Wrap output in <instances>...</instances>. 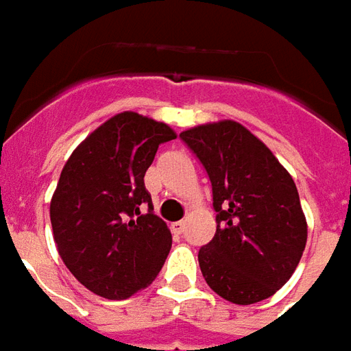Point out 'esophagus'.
Listing matches in <instances>:
<instances>
[{"label": "esophagus", "mask_w": 351, "mask_h": 351, "mask_svg": "<svg viewBox=\"0 0 351 351\" xmlns=\"http://www.w3.org/2000/svg\"><path fill=\"white\" fill-rule=\"evenodd\" d=\"M184 226H186V223H184L182 220H180V221H173V223H171V231H173V235H182V233H184Z\"/></svg>", "instance_id": "1"}]
</instances>
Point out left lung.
<instances>
[{
  "label": "left lung",
  "instance_id": "8db88e82",
  "mask_svg": "<svg viewBox=\"0 0 351 351\" xmlns=\"http://www.w3.org/2000/svg\"><path fill=\"white\" fill-rule=\"evenodd\" d=\"M180 138L213 186L218 226L199 250L206 284L235 304L263 301L291 278L306 244L293 178L233 120L191 128Z\"/></svg>",
  "mask_w": 351,
  "mask_h": 351
}]
</instances>
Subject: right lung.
Here are the masks:
<instances>
[{"instance_id":"right-lung-1","label":"right lung","mask_w":351,"mask_h":351,"mask_svg":"<svg viewBox=\"0 0 351 351\" xmlns=\"http://www.w3.org/2000/svg\"><path fill=\"white\" fill-rule=\"evenodd\" d=\"M176 138L167 123L120 112L71 154L50 201L65 267L99 297L120 301L152 284L173 237L145 188L158 146Z\"/></svg>"}]
</instances>
